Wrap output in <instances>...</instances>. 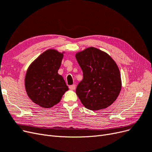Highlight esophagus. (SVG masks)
<instances>
[{
  "mask_svg": "<svg viewBox=\"0 0 152 152\" xmlns=\"http://www.w3.org/2000/svg\"><path fill=\"white\" fill-rule=\"evenodd\" d=\"M69 88L71 90H75V88H76V85H70V86H69Z\"/></svg>",
  "mask_w": 152,
  "mask_h": 152,
  "instance_id": "obj_1",
  "label": "esophagus"
}]
</instances>
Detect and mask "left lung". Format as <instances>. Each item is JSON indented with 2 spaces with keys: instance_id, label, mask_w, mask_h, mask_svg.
<instances>
[{
  "instance_id": "obj_1",
  "label": "left lung",
  "mask_w": 152,
  "mask_h": 152,
  "mask_svg": "<svg viewBox=\"0 0 152 152\" xmlns=\"http://www.w3.org/2000/svg\"><path fill=\"white\" fill-rule=\"evenodd\" d=\"M83 73L76 93L82 104L91 110L104 109L118 97L122 88L117 64L107 53L90 47L75 55Z\"/></svg>"
}]
</instances>
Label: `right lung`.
I'll return each instance as SVG.
<instances>
[{
    "mask_svg": "<svg viewBox=\"0 0 152 152\" xmlns=\"http://www.w3.org/2000/svg\"><path fill=\"white\" fill-rule=\"evenodd\" d=\"M65 52L48 49L28 67L24 85L26 94L33 102L43 108L57 104L69 88L63 77L58 74Z\"/></svg>",
    "mask_w": 152,
    "mask_h": 152,
    "instance_id": "add662e5",
    "label": "right lung"
}]
</instances>
